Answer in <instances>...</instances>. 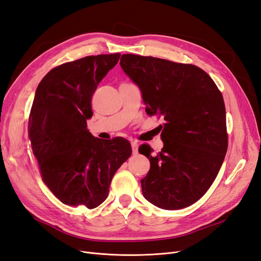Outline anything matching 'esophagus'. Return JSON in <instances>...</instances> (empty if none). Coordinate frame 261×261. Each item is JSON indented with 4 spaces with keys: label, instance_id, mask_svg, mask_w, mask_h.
<instances>
[{
    "label": "esophagus",
    "instance_id": "obj_1",
    "mask_svg": "<svg viewBox=\"0 0 261 261\" xmlns=\"http://www.w3.org/2000/svg\"><path fill=\"white\" fill-rule=\"evenodd\" d=\"M132 150H133V154L138 153V143L136 141H132Z\"/></svg>",
    "mask_w": 261,
    "mask_h": 261
}]
</instances>
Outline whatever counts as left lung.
I'll use <instances>...</instances> for the list:
<instances>
[{
  "instance_id": "left-lung-1",
  "label": "left lung",
  "mask_w": 261,
  "mask_h": 261,
  "mask_svg": "<svg viewBox=\"0 0 261 261\" xmlns=\"http://www.w3.org/2000/svg\"><path fill=\"white\" fill-rule=\"evenodd\" d=\"M120 65L140 89L145 112L165 120L162 151L153 154L148 144L139 148L151 164L141 180L144 198L165 210L195 203L214 182L228 148L221 91L192 64L122 55Z\"/></svg>"
}]
</instances>
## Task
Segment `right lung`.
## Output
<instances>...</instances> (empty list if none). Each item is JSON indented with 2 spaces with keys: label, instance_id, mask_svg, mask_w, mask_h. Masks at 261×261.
<instances>
[{
  "label": "right lung",
  "instance_id": "obj_1",
  "mask_svg": "<svg viewBox=\"0 0 261 261\" xmlns=\"http://www.w3.org/2000/svg\"><path fill=\"white\" fill-rule=\"evenodd\" d=\"M120 57L90 56L64 63L51 69L36 89L29 137L43 181L64 204L98 206L132 154L128 140H100L87 128L93 93Z\"/></svg>",
  "mask_w": 261,
  "mask_h": 261
}]
</instances>
